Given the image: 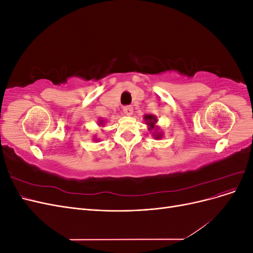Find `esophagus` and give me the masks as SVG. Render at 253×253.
I'll return each mask as SVG.
<instances>
[{
    "label": "esophagus",
    "mask_w": 253,
    "mask_h": 253,
    "mask_svg": "<svg viewBox=\"0 0 253 253\" xmlns=\"http://www.w3.org/2000/svg\"><path fill=\"white\" fill-rule=\"evenodd\" d=\"M124 113L126 114V115H127V116H131V115L133 114V108L131 105H126V106H124Z\"/></svg>",
    "instance_id": "34e87169"
}]
</instances>
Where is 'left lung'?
<instances>
[{"label": "left lung", "mask_w": 253, "mask_h": 253, "mask_svg": "<svg viewBox=\"0 0 253 253\" xmlns=\"http://www.w3.org/2000/svg\"><path fill=\"white\" fill-rule=\"evenodd\" d=\"M143 119L145 121V125L148 126V129L150 131V133H152L153 138L162 139L164 136V133H163V131H160L158 126H156V124L158 122V119L155 115L147 114L143 116Z\"/></svg>", "instance_id": "obj_1"}]
</instances>
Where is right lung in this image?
<instances>
[{"instance_id": "right-lung-1", "label": "right lung", "mask_w": 253, "mask_h": 253, "mask_svg": "<svg viewBox=\"0 0 253 253\" xmlns=\"http://www.w3.org/2000/svg\"><path fill=\"white\" fill-rule=\"evenodd\" d=\"M104 124H105V120H104V119H99V121H98L99 126H104ZM93 140H94V141H98L99 138H96V136H94Z\"/></svg>"}]
</instances>
